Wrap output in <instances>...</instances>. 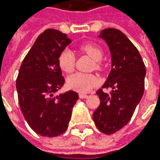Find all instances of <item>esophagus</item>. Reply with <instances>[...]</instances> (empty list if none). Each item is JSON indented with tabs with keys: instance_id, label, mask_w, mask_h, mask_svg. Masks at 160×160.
<instances>
[{
	"instance_id": "1",
	"label": "esophagus",
	"mask_w": 160,
	"mask_h": 160,
	"mask_svg": "<svg viewBox=\"0 0 160 160\" xmlns=\"http://www.w3.org/2000/svg\"><path fill=\"white\" fill-rule=\"evenodd\" d=\"M78 97L81 98V99H85V98H87L88 96H87L86 94H83V93H79V94H78Z\"/></svg>"
}]
</instances>
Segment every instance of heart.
<instances>
[{
    "mask_svg": "<svg viewBox=\"0 0 160 160\" xmlns=\"http://www.w3.org/2000/svg\"><path fill=\"white\" fill-rule=\"evenodd\" d=\"M81 50L96 61L95 67L97 69L101 68V64L99 61L102 58L103 53L98 45L94 44V43H85L81 46ZM75 60V53L70 49L63 50L58 56V65L60 69L64 72H71L74 70ZM98 82L99 79L96 76L81 72L72 74L67 78V85L69 88L78 92H83V93L94 88Z\"/></svg>",
    "mask_w": 160,
    "mask_h": 160,
    "instance_id": "1",
    "label": "heart"
}]
</instances>
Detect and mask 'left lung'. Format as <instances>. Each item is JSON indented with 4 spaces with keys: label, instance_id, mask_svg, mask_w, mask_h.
Wrapping results in <instances>:
<instances>
[{
    "label": "left lung",
    "instance_id": "1",
    "mask_svg": "<svg viewBox=\"0 0 160 160\" xmlns=\"http://www.w3.org/2000/svg\"><path fill=\"white\" fill-rule=\"evenodd\" d=\"M99 37L107 42L111 54V70L102 88L112 90L110 95L97 91L101 102L93 120L102 132L112 134L132 119L144 93L146 69L136 47L119 29H102Z\"/></svg>",
    "mask_w": 160,
    "mask_h": 160
}]
</instances>
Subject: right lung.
<instances>
[{
  "label": "right lung",
  "instance_id": "right-lung-1",
  "mask_svg": "<svg viewBox=\"0 0 160 160\" xmlns=\"http://www.w3.org/2000/svg\"><path fill=\"white\" fill-rule=\"evenodd\" d=\"M71 42L59 30L46 29L24 58L16 79L21 111L32 130L41 136L62 134L78 99L72 90L54 96L65 82L58 56Z\"/></svg>",
  "mask_w": 160,
  "mask_h": 160
}]
</instances>
